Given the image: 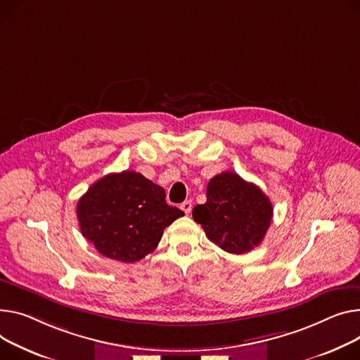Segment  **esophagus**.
<instances>
[{
  "label": "esophagus",
  "instance_id": "34e87169",
  "mask_svg": "<svg viewBox=\"0 0 360 360\" xmlns=\"http://www.w3.org/2000/svg\"><path fill=\"white\" fill-rule=\"evenodd\" d=\"M181 210L185 212V214H189L191 210H193V202L191 201H185L181 204Z\"/></svg>",
  "mask_w": 360,
  "mask_h": 360
}]
</instances>
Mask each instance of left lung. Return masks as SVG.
<instances>
[{"label":"left lung","instance_id":"obj_1","mask_svg":"<svg viewBox=\"0 0 360 360\" xmlns=\"http://www.w3.org/2000/svg\"><path fill=\"white\" fill-rule=\"evenodd\" d=\"M272 215V204L262 189L230 171L208 182L207 202L193 210L194 220L210 240L233 255L259 246Z\"/></svg>","mask_w":360,"mask_h":360}]
</instances>
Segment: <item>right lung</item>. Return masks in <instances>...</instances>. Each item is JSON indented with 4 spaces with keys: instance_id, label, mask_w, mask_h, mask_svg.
<instances>
[{
    "instance_id": "obj_1",
    "label": "right lung",
    "mask_w": 360,
    "mask_h": 360,
    "mask_svg": "<svg viewBox=\"0 0 360 360\" xmlns=\"http://www.w3.org/2000/svg\"><path fill=\"white\" fill-rule=\"evenodd\" d=\"M81 233L103 256L133 263L159 245L163 230L184 211L167 205L165 189L141 174H108L77 205Z\"/></svg>"
}]
</instances>
